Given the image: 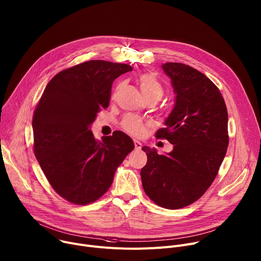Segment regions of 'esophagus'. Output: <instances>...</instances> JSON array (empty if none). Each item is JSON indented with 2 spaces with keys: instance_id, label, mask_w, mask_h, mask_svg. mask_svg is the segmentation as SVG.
<instances>
[{
  "instance_id": "1",
  "label": "esophagus",
  "mask_w": 261,
  "mask_h": 261,
  "mask_svg": "<svg viewBox=\"0 0 261 261\" xmlns=\"http://www.w3.org/2000/svg\"><path fill=\"white\" fill-rule=\"evenodd\" d=\"M134 143H135V149H136V150H139V149L142 148V143H141V142L135 140Z\"/></svg>"
}]
</instances>
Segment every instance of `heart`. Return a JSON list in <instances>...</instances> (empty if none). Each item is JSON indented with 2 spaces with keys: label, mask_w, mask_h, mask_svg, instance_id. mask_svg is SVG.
Instances as JSON below:
<instances>
[{
  "label": "heart",
  "mask_w": 261,
  "mask_h": 261,
  "mask_svg": "<svg viewBox=\"0 0 261 261\" xmlns=\"http://www.w3.org/2000/svg\"><path fill=\"white\" fill-rule=\"evenodd\" d=\"M140 90L144 98H156L163 96L164 88L159 80L151 73H143L139 76ZM122 129L135 137H141L146 132V124L135 115H126L121 121Z\"/></svg>",
  "instance_id": "obj_1"
}]
</instances>
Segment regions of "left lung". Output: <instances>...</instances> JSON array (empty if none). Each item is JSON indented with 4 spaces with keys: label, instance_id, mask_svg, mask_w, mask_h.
I'll list each match as a JSON object with an SVG mask.
<instances>
[{
    "label": "left lung",
    "instance_id": "8db88e82",
    "mask_svg": "<svg viewBox=\"0 0 261 261\" xmlns=\"http://www.w3.org/2000/svg\"><path fill=\"white\" fill-rule=\"evenodd\" d=\"M162 67L176 97L166 127L155 137L174 147L167 154L142 147L147 164L141 170V179L155 204L178 210L194 203L215 180L229 143L228 113L219 88L205 74L182 63Z\"/></svg>",
    "mask_w": 261,
    "mask_h": 261
}]
</instances>
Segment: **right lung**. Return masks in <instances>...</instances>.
<instances>
[{"instance_id":"add662e5","label":"right lung","mask_w":261,"mask_h":261,"mask_svg":"<svg viewBox=\"0 0 261 261\" xmlns=\"http://www.w3.org/2000/svg\"><path fill=\"white\" fill-rule=\"evenodd\" d=\"M132 70L122 63L83 62L57 73L36 106L34 154L51 188L70 203L86 205L99 199L135 148L122 132L96 141L89 129L100 109L109 107L114 80Z\"/></svg>"}]
</instances>
